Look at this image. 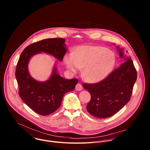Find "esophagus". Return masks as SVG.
Listing matches in <instances>:
<instances>
[{"label": "esophagus", "instance_id": "obj_1", "mask_svg": "<svg viewBox=\"0 0 150 150\" xmlns=\"http://www.w3.org/2000/svg\"><path fill=\"white\" fill-rule=\"evenodd\" d=\"M83 89V86L81 84H77L76 86V90L77 91H80Z\"/></svg>", "mask_w": 150, "mask_h": 150}]
</instances>
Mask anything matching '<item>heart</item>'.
I'll return each mask as SVG.
<instances>
[{
    "mask_svg": "<svg viewBox=\"0 0 150 150\" xmlns=\"http://www.w3.org/2000/svg\"><path fill=\"white\" fill-rule=\"evenodd\" d=\"M64 64L71 73H77L83 67L82 75L91 83L104 80L111 72L115 64L114 53L110 50L99 45H82L74 52L66 53Z\"/></svg>",
    "mask_w": 150,
    "mask_h": 150,
    "instance_id": "1",
    "label": "heart"
}]
</instances>
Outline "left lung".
Segmentation results:
<instances>
[{
	"mask_svg": "<svg viewBox=\"0 0 150 150\" xmlns=\"http://www.w3.org/2000/svg\"><path fill=\"white\" fill-rule=\"evenodd\" d=\"M116 47L124 63L102 81L83 85L91 96L86 110L92 115L99 118L111 117L128 102L137 79V72L131 58L125 54L123 48Z\"/></svg>",
	"mask_w": 150,
	"mask_h": 150,
	"instance_id": "left-lung-1",
	"label": "left lung"
}]
</instances>
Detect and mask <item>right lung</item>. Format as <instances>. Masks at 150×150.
Here are the masks:
<instances>
[{"label": "right lung", "instance_id": "1", "mask_svg": "<svg viewBox=\"0 0 150 150\" xmlns=\"http://www.w3.org/2000/svg\"><path fill=\"white\" fill-rule=\"evenodd\" d=\"M66 47L64 39H47L28 45L20 57L16 71L20 96L28 107L40 115L51 114L60 107L64 94L74 89L78 80L63 78L54 64L48 79L39 81L30 76L28 64L33 56L42 53L62 62L67 50Z\"/></svg>", "mask_w": 150, "mask_h": 150}]
</instances>
